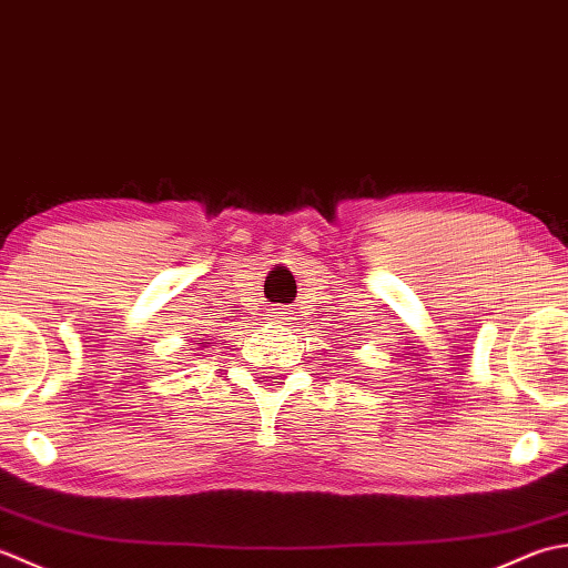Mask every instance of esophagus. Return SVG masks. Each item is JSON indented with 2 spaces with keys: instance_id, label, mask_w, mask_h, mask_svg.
<instances>
[{
  "instance_id": "esophagus-1",
  "label": "esophagus",
  "mask_w": 568,
  "mask_h": 568,
  "mask_svg": "<svg viewBox=\"0 0 568 568\" xmlns=\"http://www.w3.org/2000/svg\"><path fill=\"white\" fill-rule=\"evenodd\" d=\"M274 314H286V311H274Z\"/></svg>"
}]
</instances>
